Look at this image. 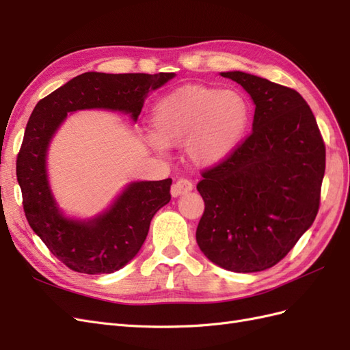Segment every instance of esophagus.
<instances>
[{"label": "esophagus", "mask_w": 350, "mask_h": 350, "mask_svg": "<svg viewBox=\"0 0 350 350\" xmlns=\"http://www.w3.org/2000/svg\"><path fill=\"white\" fill-rule=\"evenodd\" d=\"M191 189H193V183L189 181V179L181 178V179H178V181L172 185L171 194L174 197H178V196H181V194H184L187 191H191Z\"/></svg>", "instance_id": "esophagus-1"}]
</instances>
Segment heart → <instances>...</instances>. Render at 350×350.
<instances>
[{
  "label": "heart",
  "mask_w": 350,
  "mask_h": 350,
  "mask_svg": "<svg viewBox=\"0 0 350 350\" xmlns=\"http://www.w3.org/2000/svg\"><path fill=\"white\" fill-rule=\"evenodd\" d=\"M248 120V102L241 93L189 84L156 103L152 126L157 144L184 143L189 162L213 166L235 150Z\"/></svg>",
  "instance_id": "1"
}]
</instances>
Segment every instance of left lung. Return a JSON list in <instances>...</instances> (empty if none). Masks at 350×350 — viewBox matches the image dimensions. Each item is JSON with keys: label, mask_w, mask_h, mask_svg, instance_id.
I'll list each match as a JSON object with an SVG mask.
<instances>
[{"label": "left lung", "mask_w": 350, "mask_h": 350, "mask_svg": "<svg viewBox=\"0 0 350 350\" xmlns=\"http://www.w3.org/2000/svg\"><path fill=\"white\" fill-rule=\"evenodd\" d=\"M256 103L252 131L224 162L204 169L196 238L204 256L237 273L283 260L319 213L325 144L295 89L242 71L221 72Z\"/></svg>", "instance_id": "1"}]
</instances>
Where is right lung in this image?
Segmentation results:
<instances>
[{
    "mask_svg": "<svg viewBox=\"0 0 350 350\" xmlns=\"http://www.w3.org/2000/svg\"><path fill=\"white\" fill-rule=\"evenodd\" d=\"M172 77L174 72H84L40 99L31 112L16 162L23 210L30 228L68 269L100 274L125 266L142 248L156 211L171 200L172 179L129 185L109 211L90 221L66 219L46 179L45 159L52 134L67 112L77 109L124 111L137 120L149 90Z\"/></svg>",
    "mask_w": 350,
    "mask_h": 350,
    "instance_id": "1",
    "label": "right lung"
}]
</instances>
